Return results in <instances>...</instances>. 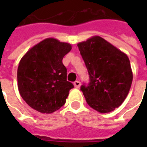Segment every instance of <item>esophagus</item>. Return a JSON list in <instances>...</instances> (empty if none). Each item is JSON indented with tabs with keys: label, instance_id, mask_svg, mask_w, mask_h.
<instances>
[{
	"label": "esophagus",
	"instance_id": "34e87169",
	"mask_svg": "<svg viewBox=\"0 0 147 147\" xmlns=\"http://www.w3.org/2000/svg\"><path fill=\"white\" fill-rule=\"evenodd\" d=\"M74 85H75V87H76V88H79L81 86V82L79 81H76V82H74Z\"/></svg>",
	"mask_w": 147,
	"mask_h": 147
}]
</instances>
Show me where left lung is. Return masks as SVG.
<instances>
[{
	"mask_svg": "<svg viewBox=\"0 0 147 147\" xmlns=\"http://www.w3.org/2000/svg\"><path fill=\"white\" fill-rule=\"evenodd\" d=\"M90 82L81 91L88 105L100 113L115 110L127 96L133 81L129 58L100 36L78 43Z\"/></svg>",
	"mask_w": 147,
	"mask_h": 147,
	"instance_id": "8db88e82",
	"label": "left lung"
}]
</instances>
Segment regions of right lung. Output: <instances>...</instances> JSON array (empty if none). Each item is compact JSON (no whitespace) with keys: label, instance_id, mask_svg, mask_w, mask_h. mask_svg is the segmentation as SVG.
<instances>
[{"label":"right lung","instance_id":"add662e5","mask_svg":"<svg viewBox=\"0 0 147 147\" xmlns=\"http://www.w3.org/2000/svg\"><path fill=\"white\" fill-rule=\"evenodd\" d=\"M71 49L69 43L47 38L22 57L17 69V85L23 99L33 109L52 114L65 105L74 85L67 81L62 59Z\"/></svg>","mask_w":147,"mask_h":147}]
</instances>
